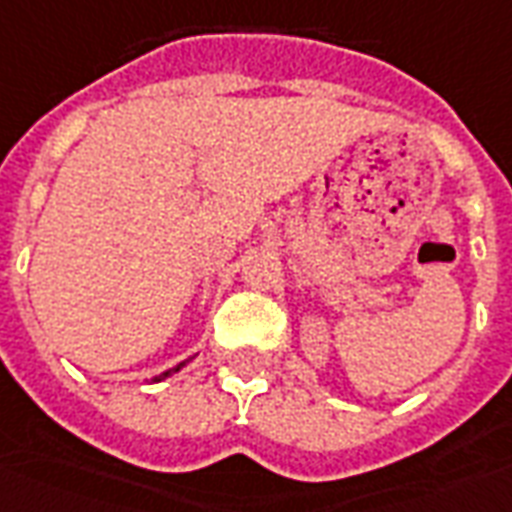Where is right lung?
Masks as SVG:
<instances>
[{
    "mask_svg": "<svg viewBox=\"0 0 512 512\" xmlns=\"http://www.w3.org/2000/svg\"><path fill=\"white\" fill-rule=\"evenodd\" d=\"M182 365H185V363H179V365H177V368H171V371H166V374H160V376H155V382H160V379H166V376H171V374H174V371H179V368H182Z\"/></svg>",
    "mask_w": 512,
    "mask_h": 512,
    "instance_id": "add662e5",
    "label": "right lung"
}]
</instances>
